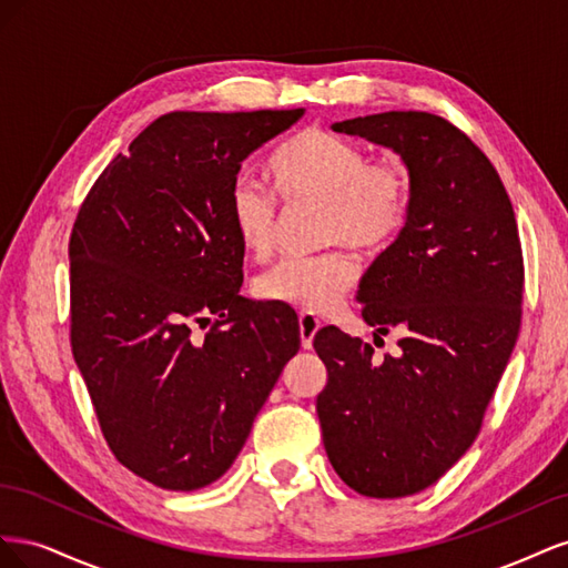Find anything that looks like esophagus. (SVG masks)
Segmentation results:
<instances>
[{
	"label": "esophagus",
	"mask_w": 568,
	"mask_h": 568,
	"mask_svg": "<svg viewBox=\"0 0 568 568\" xmlns=\"http://www.w3.org/2000/svg\"><path fill=\"white\" fill-rule=\"evenodd\" d=\"M320 326H322V322H320V317L315 313H307V311L301 313L298 329H301V343H303L305 351L313 348V338L320 332Z\"/></svg>",
	"instance_id": "obj_1"
}]
</instances>
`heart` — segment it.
I'll list each match as a JSON object with an SVG mask.
<instances>
[{"instance_id":"b5f03b06","label":"heart","mask_w":568,"mask_h":568,"mask_svg":"<svg viewBox=\"0 0 568 568\" xmlns=\"http://www.w3.org/2000/svg\"><path fill=\"white\" fill-rule=\"evenodd\" d=\"M270 178L288 201H315L324 244L348 242L376 253L390 246L409 215V178L398 161H369L365 149L322 130L286 140L270 159ZM230 225L242 248L263 257L272 248L277 201L251 178L234 180ZM357 280L355 257L334 246L315 255L284 257L255 280V296L307 313H329Z\"/></svg>"}]
</instances>
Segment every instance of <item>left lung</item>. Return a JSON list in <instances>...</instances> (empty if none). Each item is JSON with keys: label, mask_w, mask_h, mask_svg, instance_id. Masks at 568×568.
Instances as JSON below:
<instances>
[{"label": "left lung", "mask_w": 568, "mask_h": 568, "mask_svg": "<svg viewBox=\"0 0 568 568\" xmlns=\"http://www.w3.org/2000/svg\"><path fill=\"white\" fill-rule=\"evenodd\" d=\"M332 130L398 153L409 215L355 296L376 334L403 332L398 351L374 357L336 326L313 341L326 365L322 440L343 484L405 497L471 448L509 363L521 324L519 230L497 170L445 118L386 111Z\"/></svg>", "instance_id": "8db88e82"}]
</instances>
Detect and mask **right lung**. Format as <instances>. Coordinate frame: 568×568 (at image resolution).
<instances>
[{
    "label": "right lung",
    "mask_w": 568,
    "mask_h": 568,
    "mask_svg": "<svg viewBox=\"0 0 568 568\" xmlns=\"http://www.w3.org/2000/svg\"><path fill=\"white\" fill-rule=\"evenodd\" d=\"M305 109L161 115L84 199L68 246L71 343L109 448L165 490H196L242 453L301 348L296 313L239 296L230 189ZM215 321L203 339L194 323Z\"/></svg>",
    "instance_id": "right-lung-1"
}]
</instances>
